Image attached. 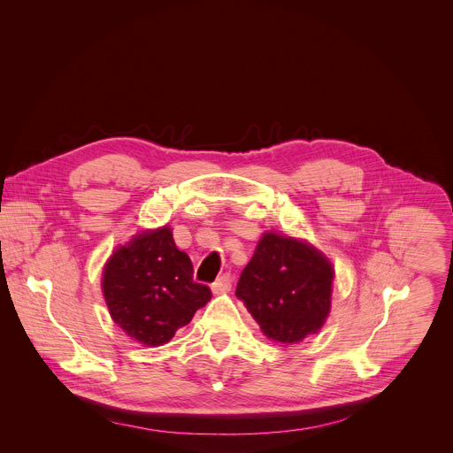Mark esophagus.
I'll use <instances>...</instances> for the list:
<instances>
[{
    "label": "esophagus",
    "mask_w": 453,
    "mask_h": 453,
    "mask_svg": "<svg viewBox=\"0 0 453 453\" xmlns=\"http://www.w3.org/2000/svg\"><path fill=\"white\" fill-rule=\"evenodd\" d=\"M231 289V275L229 273H224L219 280H215L213 282V286H211V291L215 293V295H222V293H227Z\"/></svg>",
    "instance_id": "34e87169"
}]
</instances>
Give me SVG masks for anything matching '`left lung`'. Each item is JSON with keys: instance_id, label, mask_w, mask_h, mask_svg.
I'll use <instances>...</instances> for the list:
<instances>
[{"instance_id": "8db88e82", "label": "left lung", "mask_w": 453, "mask_h": 453, "mask_svg": "<svg viewBox=\"0 0 453 453\" xmlns=\"http://www.w3.org/2000/svg\"><path fill=\"white\" fill-rule=\"evenodd\" d=\"M333 280L334 265L308 240L266 231L240 275L236 296L268 340L291 345L326 326Z\"/></svg>"}]
</instances>
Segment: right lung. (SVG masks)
Segmentation results:
<instances>
[{
	"instance_id": "right-lung-1",
	"label": "right lung",
	"mask_w": 453,
	"mask_h": 453,
	"mask_svg": "<svg viewBox=\"0 0 453 453\" xmlns=\"http://www.w3.org/2000/svg\"><path fill=\"white\" fill-rule=\"evenodd\" d=\"M173 227L142 229L115 247L103 266L101 291L111 320L142 347H162L204 308L211 291L192 279Z\"/></svg>"
}]
</instances>
